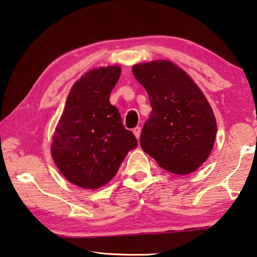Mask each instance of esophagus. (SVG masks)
Segmentation results:
<instances>
[{
  "instance_id": "obj_1",
  "label": "esophagus",
  "mask_w": 257,
  "mask_h": 257,
  "mask_svg": "<svg viewBox=\"0 0 257 257\" xmlns=\"http://www.w3.org/2000/svg\"><path fill=\"white\" fill-rule=\"evenodd\" d=\"M133 133H135V136L137 137V139H139L140 133H141V128L139 127V126H137V127L133 128Z\"/></svg>"
}]
</instances>
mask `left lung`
Masks as SVG:
<instances>
[{"label": "left lung", "mask_w": 257, "mask_h": 257, "mask_svg": "<svg viewBox=\"0 0 257 257\" xmlns=\"http://www.w3.org/2000/svg\"><path fill=\"white\" fill-rule=\"evenodd\" d=\"M152 112L140 136L141 148L161 168L190 174L206 161L217 122L209 102L184 70L167 60L133 66Z\"/></svg>", "instance_id": "obj_1"}]
</instances>
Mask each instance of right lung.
<instances>
[{
    "mask_svg": "<svg viewBox=\"0 0 257 257\" xmlns=\"http://www.w3.org/2000/svg\"><path fill=\"white\" fill-rule=\"evenodd\" d=\"M120 67L89 70L70 89L53 136L52 156L64 176L84 189L106 184L131 150L136 136L109 101Z\"/></svg>",
    "mask_w": 257,
    "mask_h": 257,
    "instance_id": "add662e5",
    "label": "right lung"
}]
</instances>
